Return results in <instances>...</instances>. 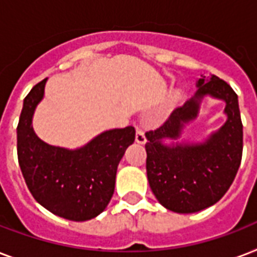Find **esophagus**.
Instances as JSON below:
<instances>
[{"label": "esophagus", "instance_id": "obj_1", "mask_svg": "<svg viewBox=\"0 0 257 257\" xmlns=\"http://www.w3.org/2000/svg\"><path fill=\"white\" fill-rule=\"evenodd\" d=\"M136 143H139V144H145L147 143V137H145L144 131L139 125L136 126Z\"/></svg>", "mask_w": 257, "mask_h": 257}]
</instances>
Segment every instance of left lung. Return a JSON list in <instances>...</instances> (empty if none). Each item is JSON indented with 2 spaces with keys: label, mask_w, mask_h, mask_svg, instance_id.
Here are the masks:
<instances>
[{
  "label": "left lung",
  "mask_w": 257,
  "mask_h": 257,
  "mask_svg": "<svg viewBox=\"0 0 257 257\" xmlns=\"http://www.w3.org/2000/svg\"><path fill=\"white\" fill-rule=\"evenodd\" d=\"M196 86L195 94L164 124L145 133L149 187L163 207L177 213H195L217 203L233 183L243 155L237 94L213 74L201 76ZM207 95L226 102V122L204 142H176L185 125L197 118Z\"/></svg>",
  "instance_id": "left-lung-1"
}]
</instances>
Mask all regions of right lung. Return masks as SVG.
<instances>
[{"label":"right lung","mask_w":257,"mask_h":257,"mask_svg":"<svg viewBox=\"0 0 257 257\" xmlns=\"http://www.w3.org/2000/svg\"><path fill=\"white\" fill-rule=\"evenodd\" d=\"M46 81L33 86L22 105L17 126L22 176L34 199L54 215L72 221L94 219L112 199L117 167L136 131L133 126L109 129L77 149L42 141L32 122Z\"/></svg>","instance_id":"right-lung-1"}]
</instances>
